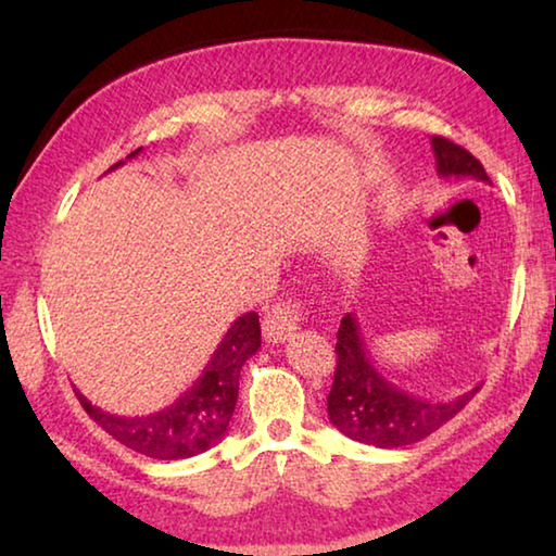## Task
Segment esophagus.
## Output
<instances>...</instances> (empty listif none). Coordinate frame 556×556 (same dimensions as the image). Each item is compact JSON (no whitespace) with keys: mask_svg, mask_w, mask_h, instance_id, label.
<instances>
[{"mask_svg":"<svg viewBox=\"0 0 556 556\" xmlns=\"http://www.w3.org/2000/svg\"><path fill=\"white\" fill-rule=\"evenodd\" d=\"M301 321H304V306L299 301H279L265 314L262 331L269 343H281L296 331Z\"/></svg>","mask_w":556,"mask_h":556,"instance_id":"obj_1","label":"esophagus"}]
</instances>
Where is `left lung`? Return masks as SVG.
Masks as SVG:
<instances>
[{"label":"left lung","instance_id":"1","mask_svg":"<svg viewBox=\"0 0 556 556\" xmlns=\"http://www.w3.org/2000/svg\"><path fill=\"white\" fill-rule=\"evenodd\" d=\"M431 149L437 156L439 176H470L476 181L491 184L483 164L466 152L464 147L448 142L444 137H431ZM336 341V375L328 392V417L331 425L348 439L378 448H400L417 444L466 407L470 397L481 390L476 384L470 392L456 400L431 402L414 397L384 378L375 368L365 351L361 328L353 314H345Z\"/></svg>","mask_w":556,"mask_h":556}]
</instances>
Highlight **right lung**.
I'll use <instances>...</instances> for the list:
<instances>
[{
  "instance_id": "add662e5",
  "label": "right lung",
  "mask_w": 556,
  "mask_h": 556,
  "mask_svg": "<svg viewBox=\"0 0 556 556\" xmlns=\"http://www.w3.org/2000/svg\"><path fill=\"white\" fill-rule=\"evenodd\" d=\"M142 149L131 152L137 156ZM117 162L112 168L122 166ZM262 345L260 316L255 312L235 318L223 341L215 348L213 357L205 365L201 378L178 397L172 407L147 414V417H117L83 397L78 400L92 419L119 444L129 446L137 454L156 460H178L203 454L218 444L230 427L235 402L240 390V370L248 357L255 355Z\"/></svg>"
}]
</instances>
